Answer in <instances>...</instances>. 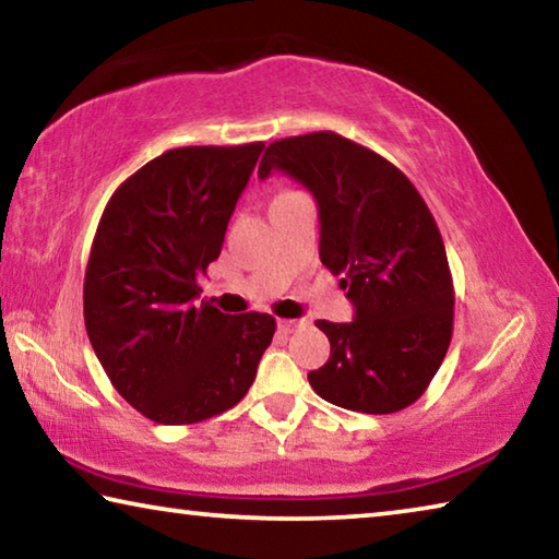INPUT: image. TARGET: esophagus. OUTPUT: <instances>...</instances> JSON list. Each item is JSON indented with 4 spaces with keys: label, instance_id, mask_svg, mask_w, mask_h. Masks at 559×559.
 <instances>
[{
    "label": "esophagus",
    "instance_id": "esophagus-1",
    "mask_svg": "<svg viewBox=\"0 0 559 559\" xmlns=\"http://www.w3.org/2000/svg\"><path fill=\"white\" fill-rule=\"evenodd\" d=\"M306 325V320L302 318H286V320H278V330L283 335H290V333H296L298 328H302Z\"/></svg>",
    "mask_w": 559,
    "mask_h": 559
}]
</instances>
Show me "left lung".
<instances>
[{
    "label": "left lung",
    "instance_id": "8db88e82",
    "mask_svg": "<svg viewBox=\"0 0 559 559\" xmlns=\"http://www.w3.org/2000/svg\"><path fill=\"white\" fill-rule=\"evenodd\" d=\"M283 173L318 202L320 261L355 306L353 323L318 320L330 359L308 374L325 402L365 414L414 404L447 357L453 283L439 226L390 159L337 132L271 143L259 177Z\"/></svg>",
    "mask_w": 559,
    "mask_h": 559
}]
</instances>
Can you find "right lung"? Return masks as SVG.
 <instances>
[{"mask_svg":"<svg viewBox=\"0 0 559 559\" xmlns=\"http://www.w3.org/2000/svg\"><path fill=\"white\" fill-rule=\"evenodd\" d=\"M261 150H169L128 177L100 216L83 283L88 340L122 400L157 424L231 409L276 333L266 313L197 302Z\"/></svg>","mask_w":559,"mask_h":559,"instance_id":"add662e5","label":"right lung"}]
</instances>
